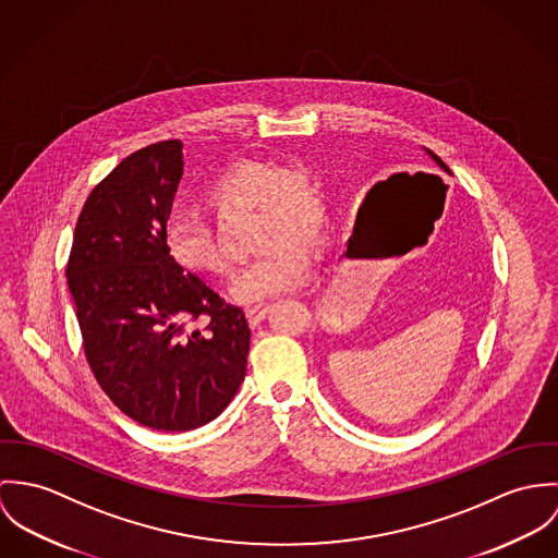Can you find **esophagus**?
Here are the masks:
<instances>
[{"label":"esophagus","instance_id":"34e87169","mask_svg":"<svg viewBox=\"0 0 558 558\" xmlns=\"http://www.w3.org/2000/svg\"><path fill=\"white\" fill-rule=\"evenodd\" d=\"M265 312H267V306H263V304L252 306V308H246V318H248L250 325H252V327H254V325H258V323L265 318Z\"/></svg>","mask_w":558,"mask_h":558}]
</instances>
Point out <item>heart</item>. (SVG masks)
Listing matches in <instances>:
<instances>
[{"mask_svg":"<svg viewBox=\"0 0 558 558\" xmlns=\"http://www.w3.org/2000/svg\"><path fill=\"white\" fill-rule=\"evenodd\" d=\"M214 218L250 209L252 240L263 250L233 280L242 302H263L302 289L312 256L302 244L316 242L325 227L323 192L304 167L240 160L216 173L201 196ZM165 250L175 265L201 276H220L229 263L214 225L201 214L171 216L162 229Z\"/></svg>","mask_w":558,"mask_h":558,"instance_id":"1","label":"heart"}]
</instances>
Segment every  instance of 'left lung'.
I'll return each mask as SVG.
<instances>
[{
  "label": "left lung",
  "instance_id": "8db88e82",
  "mask_svg": "<svg viewBox=\"0 0 558 558\" xmlns=\"http://www.w3.org/2000/svg\"><path fill=\"white\" fill-rule=\"evenodd\" d=\"M426 151L433 156L434 162H436V165H438L442 171H447V173H449V167H447V165H445V162H442V160H440V158H438L434 151H430V149H426ZM357 235H360V220H357V222H355V227H353V235H351V240H349V246H351V244L357 240Z\"/></svg>",
  "mask_w": 558,
  "mask_h": 558
}]
</instances>
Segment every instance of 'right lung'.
I'll list each match as a JSON object with an SVG mask.
<instances>
[{"mask_svg":"<svg viewBox=\"0 0 558 558\" xmlns=\"http://www.w3.org/2000/svg\"><path fill=\"white\" fill-rule=\"evenodd\" d=\"M182 173L178 138L124 158L87 196L65 267L98 385L130 420L162 433L216 420L248 366L244 310L165 250Z\"/></svg>","mask_w":558,"mask_h":558,"instance_id":"1","label":"right lung"}]
</instances>
